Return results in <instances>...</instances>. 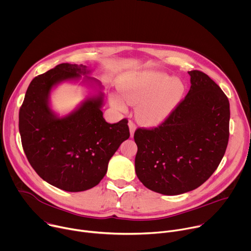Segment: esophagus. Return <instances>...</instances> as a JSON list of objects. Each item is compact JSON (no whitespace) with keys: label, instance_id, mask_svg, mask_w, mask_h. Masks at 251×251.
Listing matches in <instances>:
<instances>
[{"label":"esophagus","instance_id":"34e87169","mask_svg":"<svg viewBox=\"0 0 251 251\" xmlns=\"http://www.w3.org/2000/svg\"><path fill=\"white\" fill-rule=\"evenodd\" d=\"M128 125H129V129H130V134H131V137H133V135H134V132H135V129H136V125H135V123H134L133 121H129Z\"/></svg>","mask_w":251,"mask_h":251}]
</instances>
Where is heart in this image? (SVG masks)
<instances>
[{
	"label": "heart",
	"instance_id": "heart-1",
	"mask_svg": "<svg viewBox=\"0 0 251 251\" xmlns=\"http://www.w3.org/2000/svg\"><path fill=\"white\" fill-rule=\"evenodd\" d=\"M184 90L182 81L154 71L128 75L120 84L124 98L131 105H139L138 116L146 123H158L165 119L182 98ZM111 100L117 108H124L120 96L112 95Z\"/></svg>",
	"mask_w": 251,
	"mask_h": 251
}]
</instances>
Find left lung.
Here are the masks:
<instances>
[{"label":"left lung","mask_w":251,"mask_h":251,"mask_svg":"<svg viewBox=\"0 0 251 251\" xmlns=\"http://www.w3.org/2000/svg\"><path fill=\"white\" fill-rule=\"evenodd\" d=\"M189 75L191 89L166 119L134 133L138 178L167 196L201 186L219 167L229 138L228 98L202 71Z\"/></svg>","instance_id":"8db88e82"}]
</instances>
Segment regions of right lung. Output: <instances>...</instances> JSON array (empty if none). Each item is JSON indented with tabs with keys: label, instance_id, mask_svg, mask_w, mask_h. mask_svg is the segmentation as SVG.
<instances>
[{
	"label": "right lung",
	"instance_id": "1",
	"mask_svg": "<svg viewBox=\"0 0 251 251\" xmlns=\"http://www.w3.org/2000/svg\"><path fill=\"white\" fill-rule=\"evenodd\" d=\"M88 74L85 65L60 63L29 83L19 113L25 154L32 169L49 184L82 192L100 183L109 160L130 136L128 120L107 123L102 95L86 100L73 114L56 117L49 106L57 82Z\"/></svg>",
	"mask_w": 251,
	"mask_h": 251
}]
</instances>
